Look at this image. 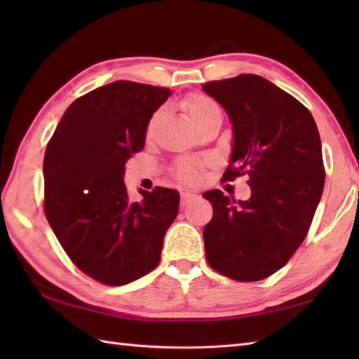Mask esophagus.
Instances as JSON below:
<instances>
[{"label":"esophagus","mask_w":359,"mask_h":359,"mask_svg":"<svg viewBox=\"0 0 359 359\" xmlns=\"http://www.w3.org/2000/svg\"><path fill=\"white\" fill-rule=\"evenodd\" d=\"M180 197H182V205H187V203H189L191 201H194L197 196L194 193H191V191H182Z\"/></svg>","instance_id":"34e87169"}]
</instances>
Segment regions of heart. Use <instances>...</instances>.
Wrapping results in <instances>:
<instances>
[{
    "label": "heart",
    "instance_id": "heart-1",
    "mask_svg": "<svg viewBox=\"0 0 359 359\" xmlns=\"http://www.w3.org/2000/svg\"><path fill=\"white\" fill-rule=\"evenodd\" d=\"M184 106H185V111L188 114V117L191 118V121L202 117L203 114H207L210 111L219 109V104L216 103L215 98H211L210 95L202 94V93L189 94L185 98ZM152 121H154V120H151L149 129L152 128ZM202 165H203L202 160L180 158L174 165V175L180 182H184V184H194V182H197L201 177Z\"/></svg>",
    "mask_w": 359,
    "mask_h": 359
}]
</instances>
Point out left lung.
<instances>
[{
	"mask_svg": "<svg viewBox=\"0 0 359 359\" xmlns=\"http://www.w3.org/2000/svg\"><path fill=\"white\" fill-rule=\"evenodd\" d=\"M203 89L233 123L222 180L247 174L251 188L239 202L220 189L203 193L212 205L205 256L226 278L261 280L290 261L310 230L325 180L321 139L306 106L259 75L208 81Z\"/></svg>",
	"mask_w": 359,
	"mask_h": 359,
	"instance_id": "left-lung-1",
	"label": "left lung"
}]
</instances>
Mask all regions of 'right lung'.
I'll list each match as a JSON object with an SVG mask.
<instances>
[{
  "instance_id": "1",
  "label": "right lung",
  "mask_w": 359,
  "mask_h": 359,
  "mask_svg": "<svg viewBox=\"0 0 359 359\" xmlns=\"http://www.w3.org/2000/svg\"><path fill=\"white\" fill-rule=\"evenodd\" d=\"M168 88L118 80L79 97L46 148L44 215L74 265L104 285L139 279L160 262L179 193L156 187L129 199L125 163L144 147Z\"/></svg>"
}]
</instances>
